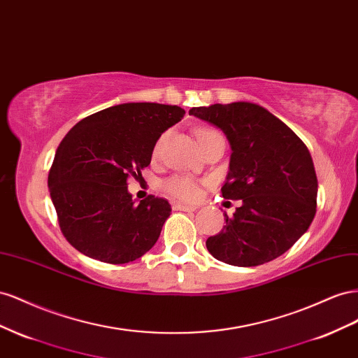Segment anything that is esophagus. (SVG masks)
<instances>
[{"label": "esophagus", "instance_id": "obj_1", "mask_svg": "<svg viewBox=\"0 0 358 358\" xmlns=\"http://www.w3.org/2000/svg\"><path fill=\"white\" fill-rule=\"evenodd\" d=\"M172 208L180 210V211H196L198 210V207H195V206H187V203H181V202H173Z\"/></svg>", "mask_w": 358, "mask_h": 358}]
</instances>
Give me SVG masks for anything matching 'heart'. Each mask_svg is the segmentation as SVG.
Returning a JSON list of instances; mask_svg holds the SVG:
<instances>
[{
    "label": "heart",
    "instance_id": "b5f03b06",
    "mask_svg": "<svg viewBox=\"0 0 358 358\" xmlns=\"http://www.w3.org/2000/svg\"><path fill=\"white\" fill-rule=\"evenodd\" d=\"M211 134H216V130L199 129L198 139L207 136V135H211ZM163 138L159 139V142L156 144L155 155L156 152H159ZM163 190H165L168 195L177 198V199H182V201H196L201 196V187L198 182L195 180H192L189 177H182V176H176V177L168 178L165 182H163Z\"/></svg>",
    "mask_w": 358,
    "mask_h": 358
}]
</instances>
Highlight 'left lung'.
Segmentation results:
<instances>
[{"instance_id":"left-lung-1","label":"left lung","mask_w":358,"mask_h":358,"mask_svg":"<svg viewBox=\"0 0 358 358\" xmlns=\"http://www.w3.org/2000/svg\"><path fill=\"white\" fill-rule=\"evenodd\" d=\"M189 114L227 135L232 155L222 196L243 201L207 240L208 252L237 267L279 258L308 231L316 213L318 180L308 147L283 121L249 101L192 108Z\"/></svg>"}]
</instances>
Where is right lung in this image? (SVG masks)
Segmentation results:
<instances>
[{
  "instance_id": "obj_1",
  "label": "right lung",
  "mask_w": 358,
  "mask_h": 358,
  "mask_svg": "<svg viewBox=\"0 0 358 358\" xmlns=\"http://www.w3.org/2000/svg\"><path fill=\"white\" fill-rule=\"evenodd\" d=\"M185 114L180 106L122 103L70 129L57 148L48 186L61 232L76 250L126 264L155 246L169 202L148 195L136 203L127 181L142 178L157 139Z\"/></svg>"
}]
</instances>
